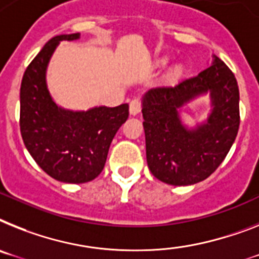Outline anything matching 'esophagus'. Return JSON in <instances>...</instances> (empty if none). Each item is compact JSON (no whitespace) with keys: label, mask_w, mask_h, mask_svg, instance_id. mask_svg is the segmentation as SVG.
<instances>
[{"label":"esophagus","mask_w":259,"mask_h":259,"mask_svg":"<svg viewBox=\"0 0 259 259\" xmlns=\"http://www.w3.org/2000/svg\"><path fill=\"white\" fill-rule=\"evenodd\" d=\"M140 112H141L140 99L132 100V103H130V114H132V116H137V114H140Z\"/></svg>","instance_id":"1"}]
</instances>
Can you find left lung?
Instances as JSON below:
<instances>
[{
  "mask_svg": "<svg viewBox=\"0 0 259 259\" xmlns=\"http://www.w3.org/2000/svg\"><path fill=\"white\" fill-rule=\"evenodd\" d=\"M210 66L174 87H156L142 96L146 159L156 179L171 186H191L207 179L225 159L240 126V92L233 72L212 55ZM210 96L207 118L184 123L183 108Z\"/></svg>",
  "mask_w": 259,
  "mask_h": 259,
  "instance_id": "left-lung-1",
  "label": "left lung"
}]
</instances>
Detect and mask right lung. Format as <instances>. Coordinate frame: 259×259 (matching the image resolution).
<instances>
[{"label":"right lung","instance_id":"add662e5","mask_svg":"<svg viewBox=\"0 0 259 259\" xmlns=\"http://www.w3.org/2000/svg\"><path fill=\"white\" fill-rule=\"evenodd\" d=\"M80 34L51 38L25 71L21 84V134L38 166L63 183L91 182L105 166L110 143L129 117V104L88 110L66 109L52 99L47 68L62 40H77Z\"/></svg>","mask_w":259,"mask_h":259}]
</instances>
